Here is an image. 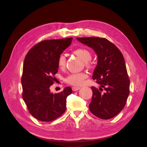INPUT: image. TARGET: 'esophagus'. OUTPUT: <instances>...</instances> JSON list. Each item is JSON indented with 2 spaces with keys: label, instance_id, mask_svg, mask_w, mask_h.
I'll return each instance as SVG.
<instances>
[{
  "label": "esophagus",
  "instance_id": "34e87169",
  "mask_svg": "<svg viewBox=\"0 0 147 147\" xmlns=\"http://www.w3.org/2000/svg\"><path fill=\"white\" fill-rule=\"evenodd\" d=\"M80 89V87H77V86H73V87H72V90H73V91H77Z\"/></svg>",
  "mask_w": 147,
  "mask_h": 147
}]
</instances>
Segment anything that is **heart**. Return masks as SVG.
Masks as SVG:
<instances>
[{"instance_id": "obj_1", "label": "heart", "mask_w": 147, "mask_h": 147, "mask_svg": "<svg viewBox=\"0 0 147 147\" xmlns=\"http://www.w3.org/2000/svg\"><path fill=\"white\" fill-rule=\"evenodd\" d=\"M74 54L81 59L84 62L88 64V62L91 59V53L88 50L84 48L77 49L74 51ZM57 65L60 69H63L66 65V57L64 55H61L58 58ZM86 73H72L67 76L65 78V82L71 85L78 86H80L83 83L84 80L86 78Z\"/></svg>"}]
</instances>
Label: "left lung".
<instances>
[{
  "label": "left lung",
  "mask_w": 147,
  "mask_h": 147,
  "mask_svg": "<svg viewBox=\"0 0 147 147\" xmlns=\"http://www.w3.org/2000/svg\"><path fill=\"white\" fill-rule=\"evenodd\" d=\"M76 40L91 48L97 56L92 79L100 84V90L93 86L91 88L90 112L100 119H111L123 110L129 94L130 80L123 56L106 38L84 37ZM102 88L105 90L104 94L100 92Z\"/></svg>",
  "instance_id": "obj_1"
}]
</instances>
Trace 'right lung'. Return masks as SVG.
I'll use <instances>...</instances> for the list:
<instances>
[{
	"label": "right lung",
	"instance_id": "add662e5",
	"mask_svg": "<svg viewBox=\"0 0 147 147\" xmlns=\"http://www.w3.org/2000/svg\"><path fill=\"white\" fill-rule=\"evenodd\" d=\"M72 38L41 41L28 51L24 61L21 83L22 98L28 111L40 121L49 122L65 113L70 86L58 94L50 87L58 72L57 60L70 46Z\"/></svg>",
	"mask_w": 147,
	"mask_h": 147
}]
</instances>
